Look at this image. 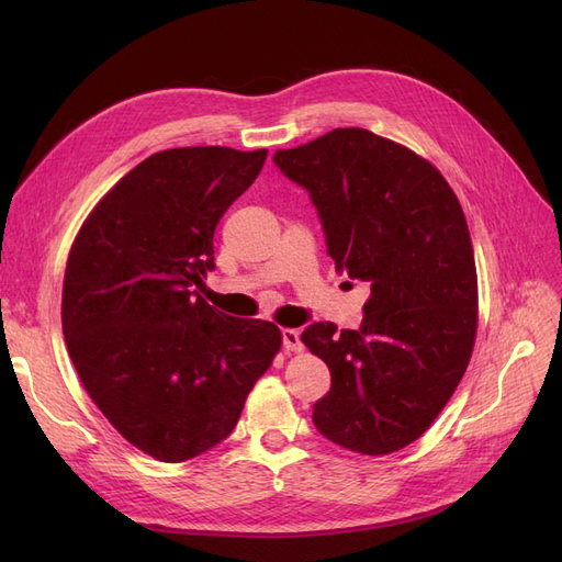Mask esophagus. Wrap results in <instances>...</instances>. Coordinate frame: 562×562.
Listing matches in <instances>:
<instances>
[{
	"instance_id": "esophagus-1",
	"label": "esophagus",
	"mask_w": 562,
	"mask_h": 562,
	"mask_svg": "<svg viewBox=\"0 0 562 562\" xmlns=\"http://www.w3.org/2000/svg\"><path fill=\"white\" fill-rule=\"evenodd\" d=\"M282 348L284 350H303V341H301V335L299 330H291V328H284L282 330Z\"/></svg>"
}]
</instances>
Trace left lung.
I'll return each instance as SVG.
<instances>
[{
  "mask_svg": "<svg viewBox=\"0 0 562 562\" xmlns=\"http://www.w3.org/2000/svg\"><path fill=\"white\" fill-rule=\"evenodd\" d=\"M273 164L310 193L335 269L371 286L358 330L321 321L301 337L330 369L312 422L356 453L398 451L453 396L474 348L479 284L462 206L435 166L360 127L278 150Z\"/></svg>",
  "mask_w": 562,
  "mask_h": 562,
  "instance_id": "left-lung-1",
  "label": "left lung"
}]
</instances>
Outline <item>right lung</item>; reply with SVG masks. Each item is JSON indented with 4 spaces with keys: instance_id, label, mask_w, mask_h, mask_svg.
<instances>
[{
    "instance_id": "1",
    "label": "right lung",
    "mask_w": 562,
    "mask_h": 562,
    "mask_svg": "<svg viewBox=\"0 0 562 562\" xmlns=\"http://www.w3.org/2000/svg\"><path fill=\"white\" fill-rule=\"evenodd\" d=\"M266 150L177 147L140 161L72 244L61 321L72 364L102 415L161 462H184L234 430L282 335L232 318L198 289L214 232Z\"/></svg>"
}]
</instances>
